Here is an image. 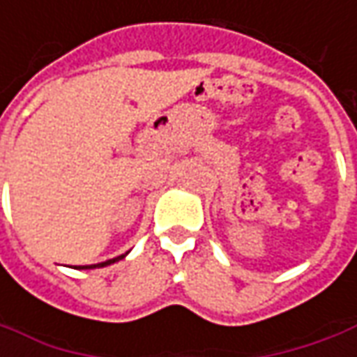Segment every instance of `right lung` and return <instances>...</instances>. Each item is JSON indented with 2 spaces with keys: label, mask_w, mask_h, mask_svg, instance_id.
<instances>
[{
  "label": "right lung",
  "mask_w": 357,
  "mask_h": 357,
  "mask_svg": "<svg viewBox=\"0 0 357 357\" xmlns=\"http://www.w3.org/2000/svg\"><path fill=\"white\" fill-rule=\"evenodd\" d=\"M128 254V252H127ZM127 254H121V256H117V258H113V260H107V261H101V264H91V266H79L77 270H96V268H105V266H111V264H115V261L123 260Z\"/></svg>",
  "instance_id": "right-lung-1"
}]
</instances>
